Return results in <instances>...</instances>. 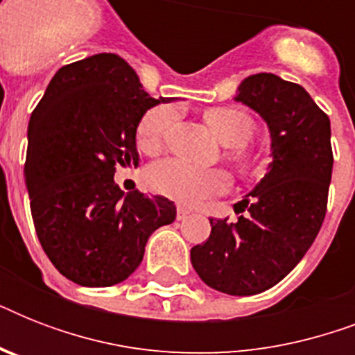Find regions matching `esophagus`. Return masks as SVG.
<instances>
[{
  "label": "esophagus",
  "mask_w": 355,
  "mask_h": 355,
  "mask_svg": "<svg viewBox=\"0 0 355 355\" xmlns=\"http://www.w3.org/2000/svg\"><path fill=\"white\" fill-rule=\"evenodd\" d=\"M189 216V210L188 208H184V206H178V210H177V217H178V221H184L186 217Z\"/></svg>",
  "instance_id": "34e87169"
}]
</instances>
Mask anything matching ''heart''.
Masks as SVG:
<instances>
[{"label":"heart","mask_w":355,"mask_h":355,"mask_svg":"<svg viewBox=\"0 0 355 355\" xmlns=\"http://www.w3.org/2000/svg\"><path fill=\"white\" fill-rule=\"evenodd\" d=\"M178 118L177 107L158 105L149 108L141 116L136 128L138 147L149 155L162 150L167 136ZM217 138L230 145L228 158L237 171L250 177L267 166L263 153L247 145L254 136V121L245 110L236 107H223L208 110L205 116ZM147 182L156 193L177 200L180 205L191 206L216 195L227 193L230 189V177L221 169H200L178 158L156 162L147 171Z\"/></svg>","instance_id":"1"}]
</instances>
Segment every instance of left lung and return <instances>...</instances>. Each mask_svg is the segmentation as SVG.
I'll return each instance as SVG.
<instances>
[{
  "label": "left lung",
  "instance_id": "8db88e82",
  "mask_svg": "<svg viewBox=\"0 0 355 355\" xmlns=\"http://www.w3.org/2000/svg\"><path fill=\"white\" fill-rule=\"evenodd\" d=\"M236 101L269 125L272 164L234 206L237 221L210 219V237L191 248V263L211 289L247 297L284 280L315 241L328 208L334 153L330 118L297 83L250 75Z\"/></svg>",
  "mask_w": 355,
  "mask_h": 355
}]
</instances>
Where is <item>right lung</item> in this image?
<instances>
[{
	"label": "right lung",
	"mask_w": 355,
	"mask_h": 355,
	"mask_svg": "<svg viewBox=\"0 0 355 355\" xmlns=\"http://www.w3.org/2000/svg\"><path fill=\"white\" fill-rule=\"evenodd\" d=\"M155 99L114 53L62 66L29 119L25 186L36 236L68 280L108 287L132 275L145 243L177 208L119 189L118 166H138L136 128Z\"/></svg>",
	"instance_id": "obj_1"
}]
</instances>
